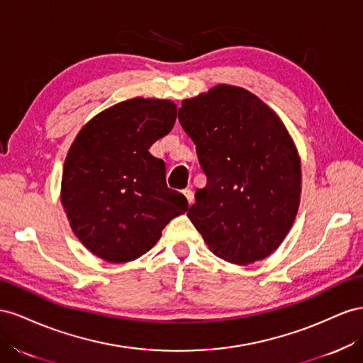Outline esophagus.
I'll use <instances>...</instances> for the list:
<instances>
[{"label": "esophagus", "mask_w": 363, "mask_h": 363, "mask_svg": "<svg viewBox=\"0 0 363 363\" xmlns=\"http://www.w3.org/2000/svg\"><path fill=\"white\" fill-rule=\"evenodd\" d=\"M182 193H184L185 198H187L189 205H191V203H193V201H194V194H193V191H191L190 189H185Z\"/></svg>", "instance_id": "esophagus-1"}]
</instances>
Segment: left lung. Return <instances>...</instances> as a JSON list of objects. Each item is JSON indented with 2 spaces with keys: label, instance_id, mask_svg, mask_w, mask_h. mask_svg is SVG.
I'll return each mask as SVG.
<instances>
[{
  "label": "left lung",
  "instance_id": "8db88e82",
  "mask_svg": "<svg viewBox=\"0 0 363 363\" xmlns=\"http://www.w3.org/2000/svg\"><path fill=\"white\" fill-rule=\"evenodd\" d=\"M178 120L206 176L187 213L205 243L234 264L271 255L301 194V164L284 124L250 91L230 85L182 101Z\"/></svg>",
  "mask_w": 363,
  "mask_h": 363
}]
</instances>
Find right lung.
Returning <instances> with one entry per match:
<instances>
[{
  "label": "right lung",
  "mask_w": 363,
  "mask_h": 363,
  "mask_svg": "<svg viewBox=\"0 0 363 363\" xmlns=\"http://www.w3.org/2000/svg\"><path fill=\"white\" fill-rule=\"evenodd\" d=\"M170 100L132 99L85 124L67 155L62 205L71 230L103 260L124 263L146 254L189 202L165 184V164L152 144L172 130Z\"/></svg>",
  "instance_id": "add662e5"
}]
</instances>
